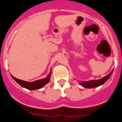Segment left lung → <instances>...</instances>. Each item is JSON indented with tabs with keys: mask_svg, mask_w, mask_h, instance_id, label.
Listing matches in <instances>:
<instances>
[{
	"mask_svg": "<svg viewBox=\"0 0 122 122\" xmlns=\"http://www.w3.org/2000/svg\"><path fill=\"white\" fill-rule=\"evenodd\" d=\"M113 70L109 74H107V76H104V77L100 79H98V80H92L87 82H83L80 83V85H81L82 86H83L85 88H93V87H98V86H100V85L103 84L109 78L110 76H111Z\"/></svg>",
	"mask_w": 122,
	"mask_h": 122,
	"instance_id": "8db88e82",
	"label": "left lung"
}]
</instances>
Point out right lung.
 <instances>
[{
	"instance_id": "right-lung-1",
	"label": "right lung",
	"mask_w": 122,
	"mask_h": 122,
	"mask_svg": "<svg viewBox=\"0 0 122 122\" xmlns=\"http://www.w3.org/2000/svg\"><path fill=\"white\" fill-rule=\"evenodd\" d=\"M50 76L51 73L46 78L40 79V80L35 81L32 82H29L20 80V79H18L16 78V77H15L13 76L12 77L15 79V81H16L22 87L26 88V89H29V90H36V89H41L44 86H45L46 84H48L49 82V81H50Z\"/></svg>"
}]
</instances>
